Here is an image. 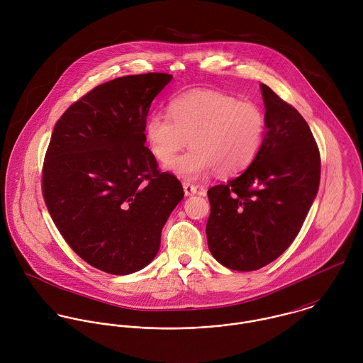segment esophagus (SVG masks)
Listing matches in <instances>:
<instances>
[{"instance_id":"1","label":"esophagus","mask_w":363,"mask_h":363,"mask_svg":"<svg viewBox=\"0 0 363 363\" xmlns=\"http://www.w3.org/2000/svg\"><path fill=\"white\" fill-rule=\"evenodd\" d=\"M183 189H184V194H186L187 197L197 194V187L193 186V184H190V183H183Z\"/></svg>"}]
</instances>
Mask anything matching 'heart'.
I'll list each match as a JSON object with an SVG mask.
<instances>
[{"label":"heart","instance_id":"1","mask_svg":"<svg viewBox=\"0 0 363 363\" xmlns=\"http://www.w3.org/2000/svg\"><path fill=\"white\" fill-rule=\"evenodd\" d=\"M169 110L152 113L145 124V137L157 160L186 180H201L216 169L222 176L243 172L259 154L265 117L257 104L239 102L235 96L211 89H199L174 98Z\"/></svg>","mask_w":363,"mask_h":363}]
</instances>
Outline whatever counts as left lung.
Here are the masks:
<instances>
[{"mask_svg":"<svg viewBox=\"0 0 363 363\" xmlns=\"http://www.w3.org/2000/svg\"><path fill=\"white\" fill-rule=\"evenodd\" d=\"M265 135L250 166L208 190V247L236 271L278 259L298 236L320 184V152L306 120L261 84Z\"/></svg>","mask_w":363,"mask_h":363,"instance_id":"1","label":"left lung"}]
</instances>
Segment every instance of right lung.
<instances>
[{
	"label": "right lung",
	"mask_w": 363,
	"mask_h": 363,
	"mask_svg": "<svg viewBox=\"0 0 363 363\" xmlns=\"http://www.w3.org/2000/svg\"><path fill=\"white\" fill-rule=\"evenodd\" d=\"M172 78L150 72L108 81L54 125L43 164L46 206L69 247L113 275L155 259L162 228L184 197L145 147L150 107Z\"/></svg>",
	"instance_id": "1"
}]
</instances>
